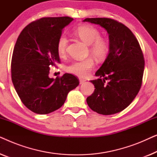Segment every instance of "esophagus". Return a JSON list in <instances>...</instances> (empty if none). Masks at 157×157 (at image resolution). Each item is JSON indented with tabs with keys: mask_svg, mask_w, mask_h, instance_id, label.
<instances>
[{
	"mask_svg": "<svg viewBox=\"0 0 157 157\" xmlns=\"http://www.w3.org/2000/svg\"><path fill=\"white\" fill-rule=\"evenodd\" d=\"M85 81H86L84 79H81V78L79 79V83H80V84H83V83H84Z\"/></svg>",
	"mask_w": 157,
	"mask_h": 157,
	"instance_id": "1",
	"label": "esophagus"
}]
</instances>
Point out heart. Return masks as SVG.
Segmentation results:
<instances>
[{"label":"heart","instance_id":"heart-1","mask_svg":"<svg viewBox=\"0 0 157 157\" xmlns=\"http://www.w3.org/2000/svg\"><path fill=\"white\" fill-rule=\"evenodd\" d=\"M75 34L83 42L90 45V51L97 59L106 57L109 50L108 42L101 38V33L96 28L90 25H83L77 28ZM68 40L65 34H61L57 41V52L59 56H63L66 53ZM94 66V61L91 58L81 61H75L68 66L67 71L77 76L84 78Z\"/></svg>","mask_w":157,"mask_h":157}]
</instances>
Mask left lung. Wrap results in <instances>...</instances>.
Returning <instances> with one entry per match:
<instances>
[{
    "label": "left lung",
    "instance_id": "8db88e82",
    "mask_svg": "<svg viewBox=\"0 0 157 157\" xmlns=\"http://www.w3.org/2000/svg\"><path fill=\"white\" fill-rule=\"evenodd\" d=\"M83 21L104 28L109 38V54L95 74L99 78L90 81L95 89L86 102L100 114L119 113L132 102L140 90L144 69L141 47L130 29L117 21L92 18Z\"/></svg>",
    "mask_w": 157,
    "mask_h": 157
}]
</instances>
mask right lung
<instances>
[{
	"label": "right lung",
	"instance_id": "right-lung-1",
	"mask_svg": "<svg viewBox=\"0 0 157 157\" xmlns=\"http://www.w3.org/2000/svg\"><path fill=\"white\" fill-rule=\"evenodd\" d=\"M74 18H42L25 26L15 45L11 78L23 104L38 114H47L63 106L68 92L79 84L78 78L64 74L48 76L50 67L60 63L57 41L63 29Z\"/></svg>",
	"mask_w": 157,
	"mask_h": 157
}]
</instances>
